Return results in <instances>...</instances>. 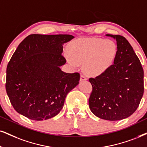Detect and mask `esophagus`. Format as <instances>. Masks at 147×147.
<instances>
[{"mask_svg": "<svg viewBox=\"0 0 147 147\" xmlns=\"http://www.w3.org/2000/svg\"><path fill=\"white\" fill-rule=\"evenodd\" d=\"M84 80H87V78L84 74H82L80 76V81H84Z\"/></svg>", "mask_w": 147, "mask_h": 147, "instance_id": "34e87169", "label": "esophagus"}]
</instances>
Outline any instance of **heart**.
Wrapping results in <instances>:
<instances>
[{
    "mask_svg": "<svg viewBox=\"0 0 147 147\" xmlns=\"http://www.w3.org/2000/svg\"><path fill=\"white\" fill-rule=\"evenodd\" d=\"M67 61L74 67L83 63V70L89 76H99L113 64L117 53L115 43L110 39H80L69 45Z\"/></svg>",
    "mask_w": 147,
    "mask_h": 147,
    "instance_id": "obj_1",
    "label": "heart"
}]
</instances>
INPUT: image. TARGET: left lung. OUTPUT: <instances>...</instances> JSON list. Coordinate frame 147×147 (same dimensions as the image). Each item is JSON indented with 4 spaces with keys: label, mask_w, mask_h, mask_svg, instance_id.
Returning <instances> with one entry per match:
<instances>
[{
    "label": "left lung",
    "mask_w": 147,
    "mask_h": 147,
    "mask_svg": "<svg viewBox=\"0 0 147 147\" xmlns=\"http://www.w3.org/2000/svg\"><path fill=\"white\" fill-rule=\"evenodd\" d=\"M117 41L114 64L98 76L89 78L93 86L88 104L96 117L119 121L131 115L144 93V71L130 43L121 35H106Z\"/></svg>",
    "instance_id": "1"
}]
</instances>
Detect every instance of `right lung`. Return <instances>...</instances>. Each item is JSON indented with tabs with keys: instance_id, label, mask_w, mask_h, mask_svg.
Returning <instances> with one entry per match:
<instances>
[{
	"instance_id": "1",
	"label": "right lung",
	"mask_w": 147,
	"mask_h": 147,
	"mask_svg": "<svg viewBox=\"0 0 147 147\" xmlns=\"http://www.w3.org/2000/svg\"><path fill=\"white\" fill-rule=\"evenodd\" d=\"M70 35L32 34L16 50L7 67L5 88L13 108L34 121L57 115L69 92L78 84L80 74L63 72V45Z\"/></svg>"
}]
</instances>
